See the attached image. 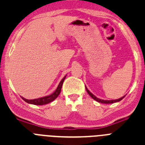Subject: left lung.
<instances>
[{
	"mask_svg": "<svg viewBox=\"0 0 145 145\" xmlns=\"http://www.w3.org/2000/svg\"><path fill=\"white\" fill-rule=\"evenodd\" d=\"M86 91L88 92V93L89 94V95L91 97V98H93L94 100H96L97 102H100V103H104V104H112V103H115V102H120V100H122L124 98V97H125V96H123V97H121V98L120 99H115V100H104V99H100L97 98V97H95V96L93 95V93H91V91H89V90H88V88H86Z\"/></svg>",
	"mask_w": 145,
	"mask_h": 145,
	"instance_id": "left-lung-1",
	"label": "left lung"
}]
</instances>
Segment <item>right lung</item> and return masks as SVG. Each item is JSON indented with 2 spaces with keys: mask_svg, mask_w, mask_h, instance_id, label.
Returning <instances> with one entry per match:
<instances>
[{
  "mask_svg": "<svg viewBox=\"0 0 145 145\" xmlns=\"http://www.w3.org/2000/svg\"><path fill=\"white\" fill-rule=\"evenodd\" d=\"M65 75L63 78L61 79V80L60 81L59 84L57 86V89L55 90V91L54 93H52V94L50 95L46 96V97H41V98H38V99H27L24 98V97H22L23 100L25 101L26 102L29 104H32V105H46V104L50 103L51 102L54 101L55 99H57V97L59 96V94L61 92V86H62V84H63V82L65 79Z\"/></svg>",
  "mask_w": 145,
  "mask_h": 145,
  "instance_id": "add662e5",
  "label": "right lung"
}]
</instances>
